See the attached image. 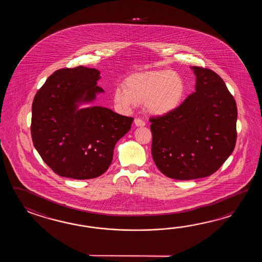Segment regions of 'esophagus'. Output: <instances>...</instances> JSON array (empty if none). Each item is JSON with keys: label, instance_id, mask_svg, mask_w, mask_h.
Segmentation results:
<instances>
[{"label": "esophagus", "instance_id": "34e87169", "mask_svg": "<svg viewBox=\"0 0 262 262\" xmlns=\"http://www.w3.org/2000/svg\"><path fill=\"white\" fill-rule=\"evenodd\" d=\"M134 123H135V124H136L137 126H144L145 125L144 121H142V120L139 119V118H136L135 121H134Z\"/></svg>", "mask_w": 262, "mask_h": 262}]
</instances>
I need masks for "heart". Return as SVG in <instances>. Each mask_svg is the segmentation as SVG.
Instances as JSON below:
<instances>
[{
    "label": "heart",
    "mask_w": 262,
    "mask_h": 262,
    "mask_svg": "<svg viewBox=\"0 0 262 262\" xmlns=\"http://www.w3.org/2000/svg\"><path fill=\"white\" fill-rule=\"evenodd\" d=\"M185 92V80L179 73L156 70L130 75L124 80V87L113 91V99L124 108L145 103L149 113L165 116L178 108Z\"/></svg>",
    "instance_id": "1"
}]
</instances>
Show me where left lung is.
I'll list each match as a JSON object with an SVG mask.
<instances>
[{
	"mask_svg": "<svg viewBox=\"0 0 262 262\" xmlns=\"http://www.w3.org/2000/svg\"><path fill=\"white\" fill-rule=\"evenodd\" d=\"M195 92L177 110L150 118L151 156L164 175L175 180L210 176L233 151L237 106L217 74L192 67Z\"/></svg>",
	"mask_w": 262,
	"mask_h": 262,
	"instance_id": "obj_1",
	"label": "left lung"
}]
</instances>
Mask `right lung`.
Masks as SVG:
<instances>
[{
	"label": "right lung",
	"instance_id": "1",
	"mask_svg": "<svg viewBox=\"0 0 262 262\" xmlns=\"http://www.w3.org/2000/svg\"><path fill=\"white\" fill-rule=\"evenodd\" d=\"M95 68H62L34 96L31 133L35 149L59 176L96 178L111 166L114 146L131 128L134 118L102 106L78 110L104 90Z\"/></svg>",
	"mask_w": 262,
	"mask_h": 262
}]
</instances>
